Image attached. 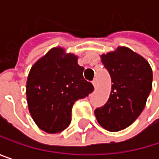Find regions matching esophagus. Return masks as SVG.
Listing matches in <instances>:
<instances>
[{
	"mask_svg": "<svg viewBox=\"0 0 159 159\" xmlns=\"http://www.w3.org/2000/svg\"><path fill=\"white\" fill-rule=\"evenodd\" d=\"M92 84H93V85H94V87H95V88H97V87H98V80L94 79L93 80V82H92Z\"/></svg>",
	"mask_w": 159,
	"mask_h": 159,
	"instance_id": "1",
	"label": "esophagus"
}]
</instances>
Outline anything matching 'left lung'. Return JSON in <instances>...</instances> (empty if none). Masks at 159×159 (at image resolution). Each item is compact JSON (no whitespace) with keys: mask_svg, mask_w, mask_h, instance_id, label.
I'll use <instances>...</instances> for the list:
<instances>
[{"mask_svg":"<svg viewBox=\"0 0 159 159\" xmlns=\"http://www.w3.org/2000/svg\"><path fill=\"white\" fill-rule=\"evenodd\" d=\"M111 77L109 100L95 110L98 122L110 132L130 126L145 107L152 89L153 73L148 61L127 47L100 55Z\"/></svg>","mask_w":159,"mask_h":159,"instance_id":"left-lung-1","label":"left lung"}]
</instances>
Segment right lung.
I'll list each match as a JSON object with an SVG mask.
<instances>
[{
    "instance_id": "add662e5",
    "label": "right lung",
    "mask_w": 159,
    "mask_h": 159,
    "mask_svg": "<svg viewBox=\"0 0 159 159\" xmlns=\"http://www.w3.org/2000/svg\"><path fill=\"white\" fill-rule=\"evenodd\" d=\"M78 57L55 47L31 67L26 81V100L32 119L39 129L56 134L66 129L76 100L93 92L83 76Z\"/></svg>"
}]
</instances>
